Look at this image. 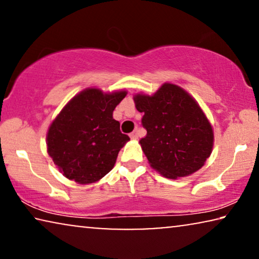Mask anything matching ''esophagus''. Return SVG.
<instances>
[{
  "label": "esophagus",
  "mask_w": 259,
  "mask_h": 259,
  "mask_svg": "<svg viewBox=\"0 0 259 259\" xmlns=\"http://www.w3.org/2000/svg\"><path fill=\"white\" fill-rule=\"evenodd\" d=\"M130 137L132 138V139H138V138H139V130H138V128L134 130L133 132L130 134Z\"/></svg>",
  "instance_id": "esophagus-1"
}]
</instances>
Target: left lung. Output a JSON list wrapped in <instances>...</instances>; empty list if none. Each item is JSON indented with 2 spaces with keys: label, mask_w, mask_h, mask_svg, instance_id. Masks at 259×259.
<instances>
[{
  "label": "left lung",
  "mask_w": 259,
  "mask_h": 259,
  "mask_svg": "<svg viewBox=\"0 0 259 259\" xmlns=\"http://www.w3.org/2000/svg\"><path fill=\"white\" fill-rule=\"evenodd\" d=\"M136 107L144 113L147 131L140 140L152 167L166 178L198 171L213 146L212 127L194 99L176 84H162L154 95L138 94Z\"/></svg>",
  "instance_id": "left-lung-1"
}]
</instances>
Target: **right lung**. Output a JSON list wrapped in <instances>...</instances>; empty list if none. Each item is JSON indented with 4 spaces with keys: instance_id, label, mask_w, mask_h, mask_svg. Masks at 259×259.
<instances>
[{
    "instance_id": "right-lung-1",
    "label": "right lung",
    "mask_w": 259,
    "mask_h": 259,
    "mask_svg": "<svg viewBox=\"0 0 259 259\" xmlns=\"http://www.w3.org/2000/svg\"><path fill=\"white\" fill-rule=\"evenodd\" d=\"M125 97V91L104 94L88 88L56 116L47 134L48 154L66 178L91 184L113 168L119 151L130 140L113 119V111Z\"/></svg>"
}]
</instances>
